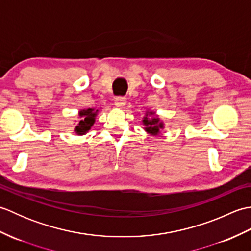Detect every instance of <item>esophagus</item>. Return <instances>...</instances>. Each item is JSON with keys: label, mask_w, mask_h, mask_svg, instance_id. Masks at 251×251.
<instances>
[{"label": "esophagus", "mask_w": 251, "mask_h": 251, "mask_svg": "<svg viewBox=\"0 0 251 251\" xmlns=\"http://www.w3.org/2000/svg\"><path fill=\"white\" fill-rule=\"evenodd\" d=\"M114 102H115V105L119 106V108H123L126 104V98L125 97H116L114 99Z\"/></svg>", "instance_id": "obj_1"}]
</instances>
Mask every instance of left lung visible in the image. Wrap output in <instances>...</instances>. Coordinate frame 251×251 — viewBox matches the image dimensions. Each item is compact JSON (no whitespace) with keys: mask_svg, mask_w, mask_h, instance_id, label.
Instances as JSON below:
<instances>
[{"mask_svg":"<svg viewBox=\"0 0 251 251\" xmlns=\"http://www.w3.org/2000/svg\"><path fill=\"white\" fill-rule=\"evenodd\" d=\"M141 122L145 131H147L149 135H151L153 137H157L161 135L162 130L165 128L164 122L159 119V116L152 110L146 111V114L142 117Z\"/></svg>","mask_w":251,"mask_h":251,"instance_id":"obj_1","label":"left lung"}]
</instances>
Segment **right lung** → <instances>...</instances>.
<instances>
[{"label":"right lung","mask_w":251,"mask_h":251,"mask_svg":"<svg viewBox=\"0 0 251 251\" xmlns=\"http://www.w3.org/2000/svg\"><path fill=\"white\" fill-rule=\"evenodd\" d=\"M99 113V110L96 108H88V109H83L78 111V116L79 121L74 127V132L77 136H83L86 135L87 132L90 130V128L94 126L96 122V116Z\"/></svg>","instance_id":"add662e5"}]
</instances>
